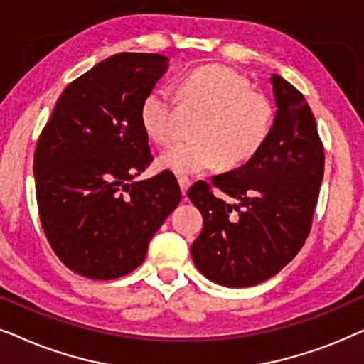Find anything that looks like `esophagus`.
<instances>
[{
	"label": "esophagus",
	"instance_id": "obj_1",
	"mask_svg": "<svg viewBox=\"0 0 364 364\" xmlns=\"http://www.w3.org/2000/svg\"><path fill=\"white\" fill-rule=\"evenodd\" d=\"M192 181L188 177H178V186H181V191H182V196H186L188 187H191Z\"/></svg>",
	"mask_w": 364,
	"mask_h": 364
}]
</instances>
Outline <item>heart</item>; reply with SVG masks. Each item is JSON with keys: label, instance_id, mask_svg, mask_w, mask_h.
<instances>
[{"label": "heart", "instance_id": "heart-1", "mask_svg": "<svg viewBox=\"0 0 364 364\" xmlns=\"http://www.w3.org/2000/svg\"><path fill=\"white\" fill-rule=\"evenodd\" d=\"M182 102L205 114L193 129L196 141L173 144L159 156V166L177 176H193L223 164L237 167L263 147L273 126V106L232 68L207 64L178 79ZM139 119L144 132L157 144L176 136L173 102L167 91L154 87L142 97Z\"/></svg>", "mask_w": 364, "mask_h": 364}]
</instances>
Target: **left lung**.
Listing matches in <instances>:
<instances>
[{
	"instance_id": "1",
	"label": "left lung",
	"mask_w": 364,
	"mask_h": 364,
	"mask_svg": "<svg viewBox=\"0 0 364 364\" xmlns=\"http://www.w3.org/2000/svg\"><path fill=\"white\" fill-rule=\"evenodd\" d=\"M270 82L277 112L263 147L242 167L213 176L212 183L198 181L187 192L203 217L192 260L222 287L258 285L291 262L310 233L320 193L325 154L311 109L278 74Z\"/></svg>"
}]
</instances>
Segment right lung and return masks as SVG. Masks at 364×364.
<instances>
[{"label":"right lung","instance_id":"1","mask_svg":"<svg viewBox=\"0 0 364 364\" xmlns=\"http://www.w3.org/2000/svg\"><path fill=\"white\" fill-rule=\"evenodd\" d=\"M167 63L146 53L104 59L64 89L39 136V217L54 253L77 275L114 280L136 270L181 202L167 171L136 181L152 162L139 107Z\"/></svg>","mask_w":364,"mask_h":364}]
</instances>
